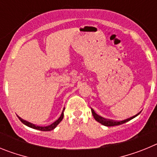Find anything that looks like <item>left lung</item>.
<instances>
[{
  "label": "left lung",
  "instance_id": "left-lung-1",
  "mask_svg": "<svg viewBox=\"0 0 157 157\" xmlns=\"http://www.w3.org/2000/svg\"><path fill=\"white\" fill-rule=\"evenodd\" d=\"M91 112H92L93 116H94V118L95 119L96 121H98V123H100L101 124H102V125L104 126H106V127H113V126L121 125V124H123V123H127V122L130 121V120H131L132 119H134V118H135L136 116H138V115L140 114V112H139V113H138V114L135 115V116H132V117H130V118H128V119H127V120H122V121H114V120H106V119H105V118L98 116V115L94 112V110L93 109H91Z\"/></svg>",
  "mask_w": 157,
  "mask_h": 157
}]
</instances>
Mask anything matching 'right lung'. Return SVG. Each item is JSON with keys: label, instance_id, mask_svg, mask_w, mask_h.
Returning a JSON list of instances; mask_svg holds the SVG:
<instances>
[{"label": "right lung", "instance_id": "right-lung-1", "mask_svg": "<svg viewBox=\"0 0 157 157\" xmlns=\"http://www.w3.org/2000/svg\"><path fill=\"white\" fill-rule=\"evenodd\" d=\"M64 109H63L61 115H60V116H59V119H58L57 120H56V121L54 122V123H52V124H50V125L46 126V127H40V126H37V125H35V124H33V123H30V122H27V121H26V120H23V119H21L20 117H19V120H20V121L23 123V124H25V125L27 126V127H30V128L35 129V130H41V131H49V130H53V129L56 128V126H57L58 124H59V123L61 122V120H63V111H64Z\"/></svg>", "mask_w": 157, "mask_h": 157}]
</instances>
